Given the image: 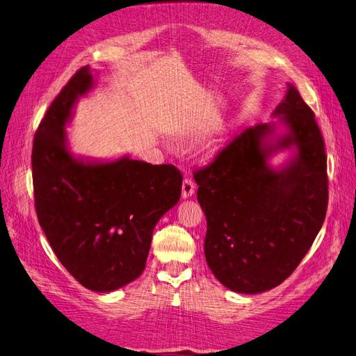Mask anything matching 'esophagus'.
Segmentation results:
<instances>
[{
  "mask_svg": "<svg viewBox=\"0 0 356 356\" xmlns=\"http://www.w3.org/2000/svg\"><path fill=\"white\" fill-rule=\"evenodd\" d=\"M195 191H196L195 181H193L191 178H186L184 181H182V197L184 199L191 197L193 195H195Z\"/></svg>",
  "mask_w": 356,
  "mask_h": 356,
  "instance_id": "34e87169",
  "label": "esophagus"
}]
</instances>
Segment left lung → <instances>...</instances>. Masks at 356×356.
<instances>
[{"label":"left lung","instance_id":"8db88e82","mask_svg":"<svg viewBox=\"0 0 356 356\" xmlns=\"http://www.w3.org/2000/svg\"><path fill=\"white\" fill-rule=\"evenodd\" d=\"M273 115H282L289 129L275 145L263 143L275 124L246 127L193 174L208 224L204 258L213 276L236 293L257 294L282 284L327 213V154L314 111L289 86ZM291 145L299 148L293 164L282 171L266 166L268 154Z\"/></svg>","mask_w":356,"mask_h":356}]
</instances>
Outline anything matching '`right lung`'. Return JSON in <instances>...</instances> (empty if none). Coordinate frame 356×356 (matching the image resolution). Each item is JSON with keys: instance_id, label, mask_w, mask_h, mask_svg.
<instances>
[{"instance_id": "1", "label": "right lung", "mask_w": 356, "mask_h": 356, "mask_svg": "<svg viewBox=\"0 0 356 356\" xmlns=\"http://www.w3.org/2000/svg\"><path fill=\"white\" fill-rule=\"evenodd\" d=\"M92 81L89 67L80 68L49 106L34 136L32 182L58 260L83 286L108 293L144 272L156 224L179 200L182 174L129 157L96 165L72 159L63 126Z\"/></svg>"}]
</instances>
